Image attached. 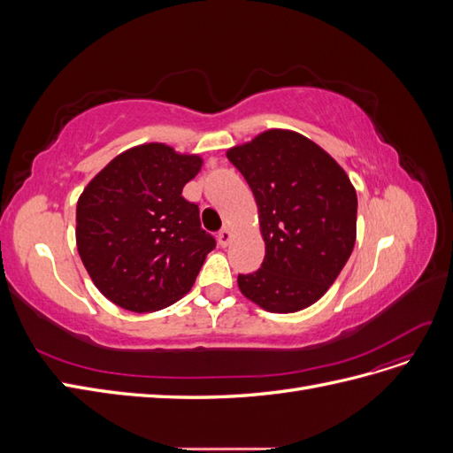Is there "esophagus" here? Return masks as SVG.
<instances>
[{"mask_svg": "<svg viewBox=\"0 0 453 453\" xmlns=\"http://www.w3.org/2000/svg\"><path fill=\"white\" fill-rule=\"evenodd\" d=\"M217 240H219V245H221V248H226V245L230 243V240H232V232H230V228L228 226H225L221 232H219L217 234Z\"/></svg>", "mask_w": 453, "mask_h": 453, "instance_id": "1", "label": "esophagus"}]
</instances>
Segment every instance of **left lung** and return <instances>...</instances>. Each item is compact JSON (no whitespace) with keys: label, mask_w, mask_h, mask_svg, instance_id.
<instances>
[{"label":"left lung","mask_w":453,"mask_h":453,"mask_svg":"<svg viewBox=\"0 0 453 453\" xmlns=\"http://www.w3.org/2000/svg\"><path fill=\"white\" fill-rule=\"evenodd\" d=\"M251 187L266 255L238 287L273 313L304 310L334 283L355 245L357 195L338 162L291 130L226 150Z\"/></svg>","instance_id":"obj_1"}]
</instances>
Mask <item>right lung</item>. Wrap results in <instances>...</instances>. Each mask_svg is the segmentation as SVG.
<instances>
[{"label":"right lung","instance_id":"right-lung-1","mask_svg":"<svg viewBox=\"0 0 453 453\" xmlns=\"http://www.w3.org/2000/svg\"><path fill=\"white\" fill-rule=\"evenodd\" d=\"M202 168L198 155L164 143L132 147L87 185L77 202V251L113 304L157 311L190 291L215 238L183 187Z\"/></svg>","mask_w":453,"mask_h":453}]
</instances>
